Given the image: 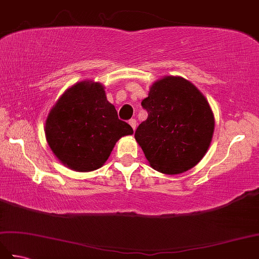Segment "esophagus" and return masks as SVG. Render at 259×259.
Returning <instances> with one entry per match:
<instances>
[{"instance_id": "obj_1", "label": "esophagus", "mask_w": 259, "mask_h": 259, "mask_svg": "<svg viewBox=\"0 0 259 259\" xmlns=\"http://www.w3.org/2000/svg\"><path fill=\"white\" fill-rule=\"evenodd\" d=\"M129 124L133 126L134 130H136V128H137V120L136 119H130L129 120Z\"/></svg>"}]
</instances>
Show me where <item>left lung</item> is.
<instances>
[{
  "instance_id": "left-lung-1",
  "label": "left lung",
  "mask_w": 259,
  "mask_h": 259,
  "mask_svg": "<svg viewBox=\"0 0 259 259\" xmlns=\"http://www.w3.org/2000/svg\"><path fill=\"white\" fill-rule=\"evenodd\" d=\"M148 118L135 138L150 166L166 175L195 167L210 145L213 113L206 98L181 76H164L150 88L141 102Z\"/></svg>"
}]
</instances>
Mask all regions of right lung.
<instances>
[{"label":"right lung","instance_id":"add662e5","mask_svg":"<svg viewBox=\"0 0 259 259\" xmlns=\"http://www.w3.org/2000/svg\"><path fill=\"white\" fill-rule=\"evenodd\" d=\"M118 118L99 82L82 81L65 91L46 121V138L52 152L75 171L103 166L121 137L133 135Z\"/></svg>","mask_w":259,"mask_h":259}]
</instances>
